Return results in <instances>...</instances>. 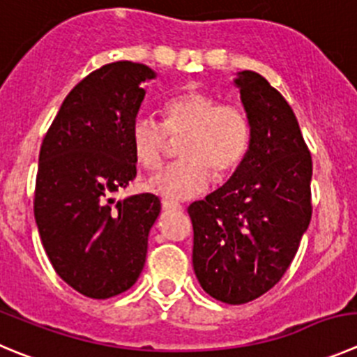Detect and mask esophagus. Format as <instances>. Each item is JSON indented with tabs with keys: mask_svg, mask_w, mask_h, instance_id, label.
Masks as SVG:
<instances>
[{
	"mask_svg": "<svg viewBox=\"0 0 357 357\" xmlns=\"http://www.w3.org/2000/svg\"><path fill=\"white\" fill-rule=\"evenodd\" d=\"M162 206H163V209H171V211H178V209L183 208V206L179 204V202L169 201V199H163Z\"/></svg>",
	"mask_w": 357,
	"mask_h": 357,
	"instance_id": "1",
	"label": "esophagus"
}]
</instances>
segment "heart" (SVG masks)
<instances>
[{
  "mask_svg": "<svg viewBox=\"0 0 357 357\" xmlns=\"http://www.w3.org/2000/svg\"><path fill=\"white\" fill-rule=\"evenodd\" d=\"M169 137L181 139V160L153 176L148 188L167 199H185L208 188L215 179L231 176L241 165L252 141V123L243 107L220 103L202 91H185L163 105V121L146 114L133 118L130 141L142 167L162 165Z\"/></svg>",
  "mask_w": 357,
  "mask_h": 357,
  "instance_id": "heart-1",
  "label": "heart"
}]
</instances>
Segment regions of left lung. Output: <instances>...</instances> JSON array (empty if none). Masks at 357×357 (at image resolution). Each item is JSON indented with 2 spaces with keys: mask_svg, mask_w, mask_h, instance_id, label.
Wrapping results in <instances>:
<instances>
[{
  "mask_svg": "<svg viewBox=\"0 0 357 357\" xmlns=\"http://www.w3.org/2000/svg\"><path fill=\"white\" fill-rule=\"evenodd\" d=\"M234 82L252 123L248 153L188 215L201 287L243 305L275 287L298 252L312 220V155L291 105L262 75L245 70Z\"/></svg>",
  "mask_w": 357,
  "mask_h": 357,
  "instance_id": "1",
  "label": "left lung"
}]
</instances>
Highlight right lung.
Returning a JSON list of instances; mask_svg holds the SVG:
<instances>
[{
    "label": "right lung",
    "instance_id": "add662e5",
    "mask_svg": "<svg viewBox=\"0 0 357 357\" xmlns=\"http://www.w3.org/2000/svg\"><path fill=\"white\" fill-rule=\"evenodd\" d=\"M155 77L116 61L86 75L63 102L38 156L35 220L54 271L82 296L107 299L141 275L160 199L112 194L137 176L130 126Z\"/></svg>",
    "mask_w": 357,
    "mask_h": 357
}]
</instances>
